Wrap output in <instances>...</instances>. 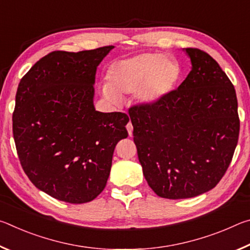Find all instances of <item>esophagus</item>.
<instances>
[{
	"label": "esophagus",
	"mask_w": 250,
	"mask_h": 250,
	"mask_svg": "<svg viewBox=\"0 0 250 250\" xmlns=\"http://www.w3.org/2000/svg\"><path fill=\"white\" fill-rule=\"evenodd\" d=\"M126 130H128V133L131 137V135H132V131H133V125H132V124H131V122H129V124L126 125Z\"/></svg>",
	"instance_id": "obj_1"
}]
</instances>
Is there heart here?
<instances>
[{"label": "heart", "instance_id": "heart-1", "mask_svg": "<svg viewBox=\"0 0 250 250\" xmlns=\"http://www.w3.org/2000/svg\"><path fill=\"white\" fill-rule=\"evenodd\" d=\"M181 77V66L163 54L143 53L110 65L103 94L118 103L122 95L133 94L141 104H152L174 90Z\"/></svg>", "mask_w": 250, "mask_h": 250}]
</instances>
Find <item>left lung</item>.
<instances>
[{"instance_id": "obj_1", "label": "left lung", "mask_w": 250, "mask_h": 250, "mask_svg": "<svg viewBox=\"0 0 250 250\" xmlns=\"http://www.w3.org/2000/svg\"><path fill=\"white\" fill-rule=\"evenodd\" d=\"M192 69L177 89L129 109L143 175L156 195L189 198L214 188L238 142L237 97L208 54L185 48Z\"/></svg>"}]
</instances>
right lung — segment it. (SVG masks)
Masks as SVG:
<instances>
[{"mask_svg":"<svg viewBox=\"0 0 250 250\" xmlns=\"http://www.w3.org/2000/svg\"><path fill=\"white\" fill-rule=\"evenodd\" d=\"M113 46L78 53L55 50L21 79L13 137L25 174L56 200L82 204L107 184L129 117L94 107L97 66Z\"/></svg>","mask_w":250,"mask_h":250,"instance_id":"add662e5","label":"right lung"}]
</instances>
